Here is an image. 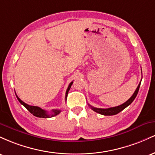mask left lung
Here are the masks:
<instances>
[{"label":"left lung","instance_id":"8db88e82","mask_svg":"<svg viewBox=\"0 0 155 155\" xmlns=\"http://www.w3.org/2000/svg\"><path fill=\"white\" fill-rule=\"evenodd\" d=\"M141 82V81H140ZM140 82L138 84V87L136 88V91L134 92L133 95L130 97V99H128L125 103H124L123 104L120 105V106H115V107H111V108H95V107H92V106H90L89 104V106L91 107V108L94 111L97 112V113L101 114L102 115H105V116H111V115H115L117 114L118 113H120V111H122V110L124 109L126 107L129 106L130 104H131V103L134 101V99L136 98L137 94H138V90H139V87H140Z\"/></svg>","mask_w":155,"mask_h":155}]
</instances>
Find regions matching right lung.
Returning a JSON list of instances; mask_svg holds the SVG:
<instances>
[{
    "mask_svg": "<svg viewBox=\"0 0 155 155\" xmlns=\"http://www.w3.org/2000/svg\"><path fill=\"white\" fill-rule=\"evenodd\" d=\"M72 84H73V81H71V82L70 83V84L68 85V87L67 90H66V93H65V101H66V99H67L68 93V91H69V90H70ZM16 96H17V99H18L19 103H20L22 105H23V106H24L28 110V111L31 112L32 114L34 115L35 117H40V118H50V117H52L54 116H56V115H58V114H60V111H61L60 110L55 109V110H52L51 114H48V112L47 111L42 109V108H41L40 107H38V106H30V105L25 104V103L23 102L22 100H20V99L18 97V96H17V95H16Z\"/></svg>",
    "mask_w": 155,
    "mask_h": 155,
    "instance_id": "obj_1",
    "label": "right lung"
}]
</instances>
